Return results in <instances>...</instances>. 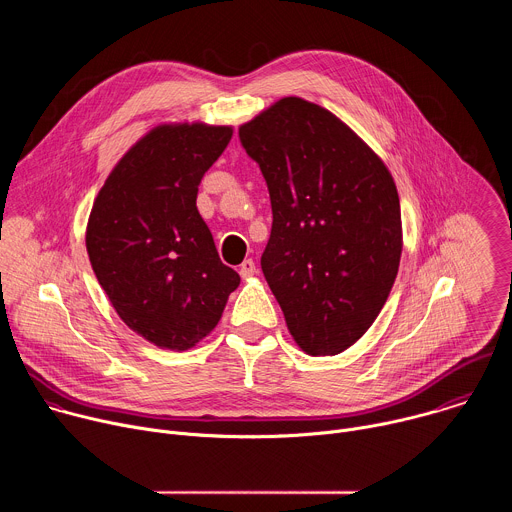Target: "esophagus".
<instances>
[{"label": "esophagus", "mask_w": 512, "mask_h": 512, "mask_svg": "<svg viewBox=\"0 0 512 512\" xmlns=\"http://www.w3.org/2000/svg\"><path fill=\"white\" fill-rule=\"evenodd\" d=\"M239 273H241V277H251V275H255V273H257L255 261H253V259H245V261L241 263V267H239Z\"/></svg>", "instance_id": "34e87169"}]
</instances>
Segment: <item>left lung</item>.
<instances>
[{
	"label": "left lung",
	"mask_w": 512,
	"mask_h": 512,
	"mask_svg": "<svg viewBox=\"0 0 512 512\" xmlns=\"http://www.w3.org/2000/svg\"><path fill=\"white\" fill-rule=\"evenodd\" d=\"M267 182L273 225L263 275L289 334L340 354L371 328L401 259V206L381 158L320 105L285 97L241 125Z\"/></svg>",
	"instance_id": "obj_1"
}]
</instances>
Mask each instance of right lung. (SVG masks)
<instances>
[{"instance_id": "1", "label": "right lung", "mask_w": 512, "mask_h": 512, "mask_svg": "<svg viewBox=\"0 0 512 512\" xmlns=\"http://www.w3.org/2000/svg\"><path fill=\"white\" fill-rule=\"evenodd\" d=\"M231 127L160 125L119 160L95 198L87 251L119 318L156 346L186 350L223 316L241 277L196 208Z\"/></svg>"}]
</instances>
